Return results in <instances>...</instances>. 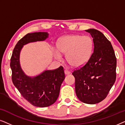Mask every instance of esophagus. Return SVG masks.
<instances>
[{
    "label": "esophagus",
    "instance_id": "1",
    "mask_svg": "<svg viewBox=\"0 0 125 125\" xmlns=\"http://www.w3.org/2000/svg\"><path fill=\"white\" fill-rule=\"evenodd\" d=\"M64 73L66 75H68V74H69L70 73H71V72H70L69 71H68L67 69H65L64 70Z\"/></svg>",
    "mask_w": 125,
    "mask_h": 125
}]
</instances>
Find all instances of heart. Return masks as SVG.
<instances>
[{
    "mask_svg": "<svg viewBox=\"0 0 125 125\" xmlns=\"http://www.w3.org/2000/svg\"><path fill=\"white\" fill-rule=\"evenodd\" d=\"M57 49H54L56 59H62L61 54H66V60L74 68L81 67L88 62L93 50V42L90 37L72 35L65 36L57 41Z\"/></svg>",
    "mask_w": 125,
    "mask_h": 125,
    "instance_id": "heart-1",
    "label": "heart"
}]
</instances>
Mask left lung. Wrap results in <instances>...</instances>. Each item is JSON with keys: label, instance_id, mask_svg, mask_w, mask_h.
Listing matches in <instances>:
<instances>
[{"label": "left lung", "instance_id": "8db88e82", "mask_svg": "<svg viewBox=\"0 0 125 125\" xmlns=\"http://www.w3.org/2000/svg\"><path fill=\"white\" fill-rule=\"evenodd\" d=\"M91 35L94 51L84 65L74 70L75 91L83 103L95 104L108 94L116 79L117 59L111 42L95 29L85 30Z\"/></svg>", "mask_w": 125, "mask_h": 125}]
</instances>
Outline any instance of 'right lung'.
Returning a JSON list of instances; mask_svg holds the SVG:
<instances>
[{
    "mask_svg": "<svg viewBox=\"0 0 125 125\" xmlns=\"http://www.w3.org/2000/svg\"><path fill=\"white\" fill-rule=\"evenodd\" d=\"M48 37L47 32L28 33L18 42L13 49L10 66L12 81L22 96L32 105L37 107L49 106L56 101L60 86L65 78L62 66L54 70L44 71L38 76H27L20 64V53L23 45L30 42L44 41Z\"/></svg>",
    "mask_w": 125,
    "mask_h": 125,
    "instance_id": "obj_1",
    "label": "right lung"
}]
</instances>
